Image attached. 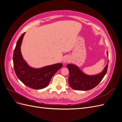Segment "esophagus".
<instances>
[{
  "label": "esophagus",
  "mask_w": 122,
  "mask_h": 122,
  "mask_svg": "<svg viewBox=\"0 0 122 122\" xmlns=\"http://www.w3.org/2000/svg\"><path fill=\"white\" fill-rule=\"evenodd\" d=\"M70 61H71V59H70L69 56H66V57H65L63 60V62L65 64L67 63V62H69Z\"/></svg>",
  "instance_id": "esophagus-1"
}]
</instances>
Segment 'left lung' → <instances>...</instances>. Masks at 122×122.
I'll list each match as a JSON object with an SVG mask.
<instances>
[{"mask_svg": "<svg viewBox=\"0 0 122 122\" xmlns=\"http://www.w3.org/2000/svg\"><path fill=\"white\" fill-rule=\"evenodd\" d=\"M107 54L108 55V52ZM67 67L69 71L68 80L70 86L75 90L87 91L93 89L101 81L107 71L108 64L101 73L95 75L86 74L74 65L68 64Z\"/></svg>", "mask_w": 122, "mask_h": 122, "instance_id": "1", "label": "left lung"}]
</instances>
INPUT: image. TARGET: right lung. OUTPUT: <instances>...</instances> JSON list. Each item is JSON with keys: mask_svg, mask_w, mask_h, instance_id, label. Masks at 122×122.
Wrapping results in <instances>:
<instances>
[{"mask_svg": "<svg viewBox=\"0 0 122 122\" xmlns=\"http://www.w3.org/2000/svg\"><path fill=\"white\" fill-rule=\"evenodd\" d=\"M22 34L18 39L13 54V64L15 72L19 79L26 86L35 90H40L49 84L51 79L62 64H56L39 69L32 68L23 60L20 47L25 35Z\"/></svg>", "mask_w": 122, "mask_h": 122, "instance_id": "obj_1", "label": "right lung"}]
</instances>
